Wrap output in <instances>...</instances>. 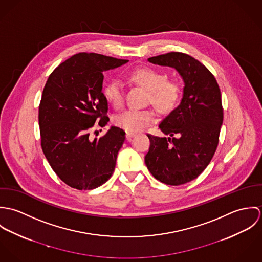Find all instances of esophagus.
Listing matches in <instances>:
<instances>
[{
  "label": "esophagus",
  "instance_id": "1",
  "mask_svg": "<svg viewBox=\"0 0 262 262\" xmlns=\"http://www.w3.org/2000/svg\"><path fill=\"white\" fill-rule=\"evenodd\" d=\"M136 134L133 132H126V138L127 139H131L132 137H134Z\"/></svg>",
  "mask_w": 262,
  "mask_h": 262
}]
</instances>
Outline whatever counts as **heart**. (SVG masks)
Segmentation results:
<instances>
[{
  "mask_svg": "<svg viewBox=\"0 0 262 262\" xmlns=\"http://www.w3.org/2000/svg\"><path fill=\"white\" fill-rule=\"evenodd\" d=\"M130 78L148 91V101L158 112L168 113L176 108L181 97V85L174 80H167V75L164 73L150 68H141L134 71ZM104 95L115 108L121 107L124 97L122 81L119 79L109 81L104 89ZM154 121L155 114L149 109H128L114 118L116 126L133 133L142 131Z\"/></svg>",
  "mask_w": 262,
  "mask_h": 262,
  "instance_id": "heart-1",
  "label": "heart"
}]
</instances>
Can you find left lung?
Segmentation results:
<instances>
[{
  "label": "left lung",
  "instance_id": "obj_1",
  "mask_svg": "<svg viewBox=\"0 0 262 262\" xmlns=\"http://www.w3.org/2000/svg\"><path fill=\"white\" fill-rule=\"evenodd\" d=\"M148 61L174 69L184 81L180 105L159 124L169 137L148 134L149 151L145 155V164L156 180L180 186L196 179L217 149L223 124L221 92L211 72L187 54L169 52Z\"/></svg>",
  "mask_w": 262,
  "mask_h": 262
}]
</instances>
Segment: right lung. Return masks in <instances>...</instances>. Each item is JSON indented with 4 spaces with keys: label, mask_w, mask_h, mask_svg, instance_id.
I'll return each mask as SVG.
<instances>
[{
    "label": "right lung",
    "mask_w": 262,
    "mask_h": 262,
    "mask_svg": "<svg viewBox=\"0 0 262 262\" xmlns=\"http://www.w3.org/2000/svg\"><path fill=\"white\" fill-rule=\"evenodd\" d=\"M129 60L97 53H77L49 75L39 106L41 147L50 166L68 186L93 189L112 177L125 132L111 126L101 138H90L99 120L104 127L108 101L103 94L104 72Z\"/></svg>",
    "instance_id": "add662e5"
}]
</instances>
